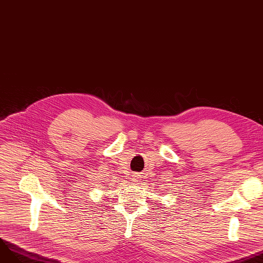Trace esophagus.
Here are the masks:
<instances>
[{"label": "esophagus", "instance_id": "34e87169", "mask_svg": "<svg viewBox=\"0 0 263 263\" xmlns=\"http://www.w3.org/2000/svg\"><path fill=\"white\" fill-rule=\"evenodd\" d=\"M140 179V173H134L132 176V181L134 182H138Z\"/></svg>", "mask_w": 263, "mask_h": 263}]
</instances>
